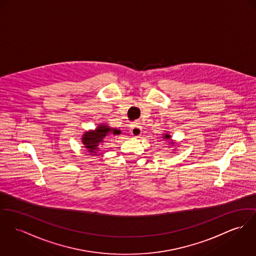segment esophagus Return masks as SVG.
<instances>
[{
	"instance_id": "esophagus-1",
	"label": "esophagus",
	"mask_w": 256,
	"mask_h": 256,
	"mask_svg": "<svg viewBox=\"0 0 256 256\" xmlns=\"http://www.w3.org/2000/svg\"><path fill=\"white\" fill-rule=\"evenodd\" d=\"M130 132L134 138H139L142 134V128L138 124H134L132 126Z\"/></svg>"
}]
</instances>
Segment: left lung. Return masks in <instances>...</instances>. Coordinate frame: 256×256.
Masks as SVG:
<instances>
[{
	"mask_svg": "<svg viewBox=\"0 0 256 256\" xmlns=\"http://www.w3.org/2000/svg\"><path fill=\"white\" fill-rule=\"evenodd\" d=\"M162 138H164V139H168V140H170V134H164V136Z\"/></svg>",
	"mask_w": 256,
	"mask_h": 256,
	"instance_id": "1",
	"label": "left lung"
}]
</instances>
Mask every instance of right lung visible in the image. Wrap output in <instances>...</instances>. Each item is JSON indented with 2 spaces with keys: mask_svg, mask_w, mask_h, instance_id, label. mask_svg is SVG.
Returning a JSON list of instances; mask_svg holds the SVG:
<instances>
[{
  "mask_svg": "<svg viewBox=\"0 0 256 256\" xmlns=\"http://www.w3.org/2000/svg\"><path fill=\"white\" fill-rule=\"evenodd\" d=\"M120 130L117 128H111L107 126H99L94 132H86L82 136V143L88 151L94 155L98 150V145L103 142V138L109 134H120Z\"/></svg>",
  "mask_w": 256,
  "mask_h": 256,
  "instance_id": "right-lung-1",
  "label": "right lung"
}]
</instances>
